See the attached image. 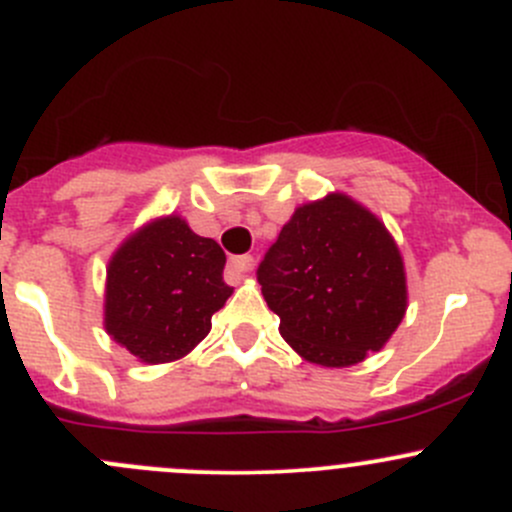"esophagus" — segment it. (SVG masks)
<instances>
[{"mask_svg":"<svg viewBox=\"0 0 512 512\" xmlns=\"http://www.w3.org/2000/svg\"><path fill=\"white\" fill-rule=\"evenodd\" d=\"M252 270H255V257H252V255L232 257V260H230V272H232V275L250 277Z\"/></svg>","mask_w":512,"mask_h":512,"instance_id":"obj_1","label":"esophagus"}]
</instances>
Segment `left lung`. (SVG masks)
I'll list each match as a JSON object with an SVG mask.
<instances>
[{
    "mask_svg": "<svg viewBox=\"0 0 512 512\" xmlns=\"http://www.w3.org/2000/svg\"><path fill=\"white\" fill-rule=\"evenodd\" d=\"M257 280L285 342L319 366L342 369L379 352L409 307L399 245L344 193L299 205Z\"/></svg>",
    "mask_w": 512,
    "mask_h": 512,
    "instance_id": "8db88e82",
    "label": "left lung"
}]
</instances>
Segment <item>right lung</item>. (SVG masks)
Masks as SVG:
<instances>
[{
	"mask_svg": "<svg viewBox=\"0 0 512 512\" xmlns=\"http://www.w3.org/2000/svg\"><path fill=\"white\" fill-rule=\"evenodd\" d=\"M225 252L163 215L126 237L106 267L103 327L143 364H168L193 352L225 307Z\"/></svg>",
	"mask_w": 512,
	"mask_h": 512,
	"instance_id": "right-lung-1",
	"label": "right lung"
}]
</instances>
